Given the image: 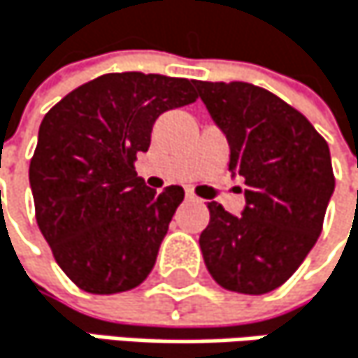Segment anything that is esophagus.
Here are the masks:
<instances>
[{
    "mask_svg": "<svg viewBox=\"0 0 358 358\" xmlns=\"http://www.w3.org/2000/svg\"><path fill=\"white\" fill-rule=\"evenodd\" d=\"M187 199H189V201H199V197H197L191 189H187Z\"/></svg>",
    "mask_w": 358,
    "mask_h": 358,
    "instance_id": "34e87169",
    "label": "esophagus"
}]
</instances>
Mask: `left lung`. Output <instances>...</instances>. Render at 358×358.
<instances>
[{"label": "left lung", "instance_id": "obj_1", "mask_svg": "<svg viewBox=\"0 0 358 358\" xmlns=\"http://www.w3.org/2000/svg\"><path fill=\"white\" fill-rule=\"evenodd\" d=\"M195 87L229 140V171L246 185L242 216L208 203L210 222L199 236L206 267L227 291L269 293L297 271L322 231L336 189L329 146L299 110L261 87Z\"/></svg>", "mask_w": 358, "mask_h": 358}]
</instances>
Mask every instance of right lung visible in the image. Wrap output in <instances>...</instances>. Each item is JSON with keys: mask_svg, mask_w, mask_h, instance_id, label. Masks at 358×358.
Masks as SVG:
<instances>
[{"mask_svg": "<svg viewBox=\"0 0 358 358\" xmlns=\"http://www.w3.org/2000/svg\"><path fill=\"white\" fill-rule=\"evenodd\" d=\"M193 80L103 73L55 103L29 163L36 220L71 282L95 295L148 278L182 187L157 193L138 178L155 120L197 99Z\"/></svg>", "mask_w": 358, "mask_h": 358, "instance_id": "obj_1", "label": "right lung"}]
</instances>
